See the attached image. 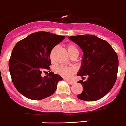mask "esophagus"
Returning a JSON list of instances; mask_svg holds the SVG:
<instances>
[{
  "mask_svg": "<svg viewBox=\"0 0 126 126\" xmlns=\"http://www.w3.org/2000/svg\"><path fill=\"white\" fill-rule=\"evenodd\" d=\"M66 82H68V83L70 84H74L75 83L74 81H69V80H67V79H66Z\"/></svg>",
  "mask_w": 126,
  "mask_h": 126,
  "instance_id": "34e87169",
  "label": "esophagus"
}]
</instances>
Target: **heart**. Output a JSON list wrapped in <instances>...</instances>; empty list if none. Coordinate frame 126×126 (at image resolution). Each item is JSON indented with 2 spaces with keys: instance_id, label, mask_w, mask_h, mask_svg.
Masks as SVG:
<instances>
[{
  "instance_id": "obj_1",
  "label": "heart",
  "mask_w": 126,
  "mask_h": 126,
  "mask_svg": "<svg viewBox=\"0 0 126 126\" xmlns=\"http://www.w3.org/2000/svg\"><path fill=\"white\" fill-rule=\"evenodd\" d=\"M66 48H67V52H68L69 55L70 57H72L76 56L78 57L79 54V50L78 48L72 44H69L68 45H67L66 46ZM56 49V47L52 49L50 54V57L51 60H52V56H53L54 52V51ZM76 71V69L75 67H64V66H59V67H57V72L59 73V74L61 75L62 76H63V77H65V78H70L72 76V75L74 74Z\"/></svg>"
}]
</instances>
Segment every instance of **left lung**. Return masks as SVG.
<instances>
[{
    "label": "left lung",
    "mask_w": 126,
    "mask_h": 126,
    "mask_svg": "<svg viewBox=\"0 0 126 126\" xmlns=\"http://www.w3.org/2000/svg\"><path fill=\"white\" fill-rule=\"evenodd\" d=\"M83 52L81 66L77 75L82 78L83 91L77 97L85 101H96L110 92L115 83L118 67L117 54L106 41L94 35L84 34L68 37Z\"/></svg>",
    "instance_id": "8db88e82"
}]
</instances>
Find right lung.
I'll list each match as a JSON object with an SVG mask.
<instances>
[{
  "label": "right lung",
  "mask_w": 126,
  "mask_h": 126,
  "mask_svg": "<svg viewBox=\"0 0 126 126\" xmlns=\"http://www.w3.org/2000/svg\"><path fill=\"white\" fill-rule=\"evenodd\" d=\"M64 38L38 32L16 43L9 59V69L12 82L21 94L32 100H41L54 93L58 82L63 78L50 71L44 77L41 74L50 69L51 51Z\"/></svg>",
  "instance_id": "1"
}]
</instances>
